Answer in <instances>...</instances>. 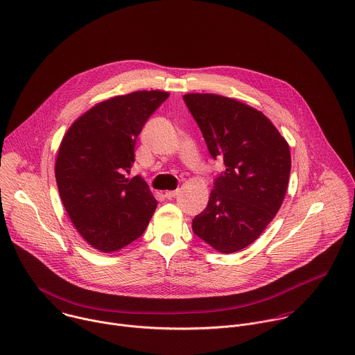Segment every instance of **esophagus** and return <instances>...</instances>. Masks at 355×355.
Wrapping results in <instances>:
<instances>
[{
  "mask_svg": "<svg viewBox=\"0 0 355 355\" xmlns=\"http://www.w3.org/2000/svg\"><path fill=\"white\" fill-rule=\"evenodd\" d=\"M177 193H178V191H166V192H164V196H166L167 199H173V198L177 196Z\"/></svg>",
  "mask_w": 355,
  "mask_h": 355,
  "instance_id": "34e87169",
  "label": "esophagus"
}]
</instances>
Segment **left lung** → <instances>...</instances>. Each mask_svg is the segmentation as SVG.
Returning a JSON list of instances; mask_svg holds the SVG:
<instances>
[{"mask_svg":"<svg viewBox=\"0 0 355 355\" xmlns=\"http://www.w3.org/2000/svg\"><path fill=\"white\" fill-rule=\"evenodd\" d=\"M210 155L224 160L193 232L220 253L252 245L274 220L286 195L291 149L260 110L217 94H185Z\"/></svg>","mask_w":355,"mask_h":355,"instance_id":"1","label":"left lung"}]
</instances>
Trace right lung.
<instances>
[{
	"mask_svg": "<svg viewBox=\"0 0 355 355\" xmlns=\"http://www.w3.org/2000/svg\"><path fill=\"white\" fill-rule=\"evenodd\" d=\"M166 91H134L102 101L64 132L55 162L67 216L94 249L117 252L146 230L157 202L141 177L128 178L135 141Z\"/></svg>",
	"mask_w": 355,
	"mask_h": 355,
	"instance_id": "obj_1",
	"label": "right lung"
}]
</instances>
